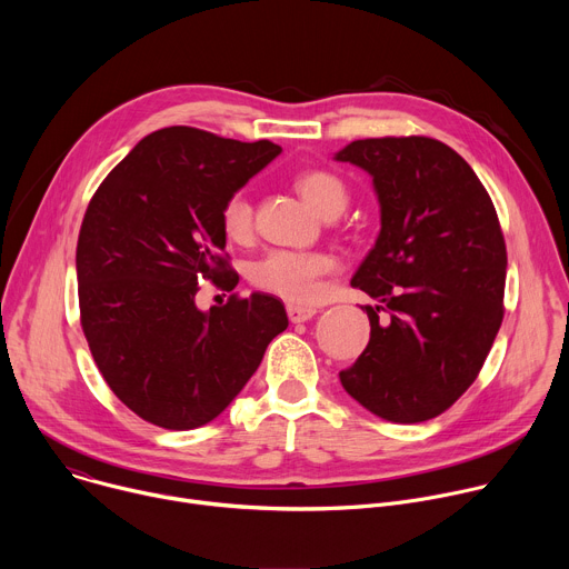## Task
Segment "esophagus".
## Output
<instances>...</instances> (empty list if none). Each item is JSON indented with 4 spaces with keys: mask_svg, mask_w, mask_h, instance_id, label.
Wrapping results in <instances>:
<instances>
[{
    "mask_svg": "<svg viewBox=\"0 0 569 569\" xmlns=\"http://www.w3.org/2000/svg\"><path fill=\"white\" fill-rule=\"evenodd\" d=\"M286 310H288L290 321H295V323L297 321H308L317 312L312 306H299V303H288Z\"/></svg>",
    "mask_w": 569,
    "mask_h": 569,
    "instance_id": "34e87169",
    "label": "esophagus"
}]
</instances>
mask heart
<instances>
[{"label": "heart", "instance_id": "b5f03b06", "mask_svg": "<svg viewBox=\"0 0 569 569\" xmlns=\"http://www.w3.org/2000/svg\"><path fill=\"white\" fill-rule=\"evenodd\" d=\"M299 196L323 218H336L349 202V191L329 171H306L295 180ZM222 233L233 242H246L254 229V207L246 191H233L220 209ZM336 261L321 252L272 250L257 259L248 277L252 286L288 301H312L321 290V277L331 274Z\"/></svg>", "mask_w": 569, "mask_h": 569}]
</instances>
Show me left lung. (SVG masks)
Segmentation results:
<instances>
[{"instance_id":"left-lung-1","label":"left lung","mask_w":569,"mask_h":569,"mask_svg":"<svg viewBox=\"0 0 569 569\" xmlns=\"http://www.w3.org/2000/svg\"><path fill=\"white\" fill-rule=\"evenodd\" d=\"M336 159L371 176L380 204L376 246L351 279L378 299L365 306L371 338L340 382L385 421L435 419L475 382L505 317L496 207L468 161L430 137L358 139Z\"/></svg>"}]
</instances>
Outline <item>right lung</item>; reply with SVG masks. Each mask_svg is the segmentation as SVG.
I'll return each mask as SVG.
<instances>
[{
    "mask_svg": "<svg viewBox=\"0 0 569 569\" xmlns=\"http://www.w3.org/2000/svg\"><path fill=\"white\" fill-rule=\"evenodd\" d=\"M281 152L189 126L143 137L103 180L78 233L80 323L117 398L143 421H213L288 329L272 295H231L200 310L204 281L233 290L222 202Z\"/></svg>",
    "mask_w": 569,
    "mask_h": 569,
    "instance_id": "obj_1",
    "label": "right lung"
}]
</instances>
